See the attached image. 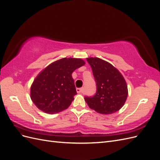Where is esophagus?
Returning a JSON list of instances; mask_svg holds the SVG:
<instances>
[{
  "mask_svg": "<svg viewBox=\"0 0 160 160\" xmlns=\"http://www.w3.org/2000/svg\"><path fill=\"white\" fill-rule=\"evenodd\" d=\"M76 90L78 93H83L84 88H77Z\"/></svg>",
  "mask_w": 160,
  "mask_h": 160,
  "instance_id": "1",
  "label": "esophagus"
}]
</instances>
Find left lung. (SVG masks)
<instances>
[{"instance_id":"left-lung-1","label":"left lung","mask_w":160,"mask_h":160,"mask_svg":"<svg viewBox=\"0 0 160 160\" xmlns=\"http://www.w3.org/2000/svg\"><path fill=\"white\" fill-rule=\"evenodd\" d=\"M96 82L97 91L91 98L85 97L89 107L101 114L109 115L119 111L128 95V85L118 69L98 57L87 58Z\"/></svg>"}]
</instances>
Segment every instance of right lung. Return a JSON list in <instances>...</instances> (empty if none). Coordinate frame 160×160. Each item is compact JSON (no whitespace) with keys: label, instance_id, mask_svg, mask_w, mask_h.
Here are the masks:
<instances>
[{"label":"right lung","instance_id":"1","mask_svg":"<svg viewBox=\"0 0 160 160\" xmlns=\"http://www.w3.org/2000/svg\"><path fill=\"white\" fill-rule=\"evenodd\" d=\"M85 64L77 58H62L42 70L31 87V99L47 113H59L69 107L77 94L72 73Z\"/></svg>","mask_w":160,"mask_h":160}]
</instances>
